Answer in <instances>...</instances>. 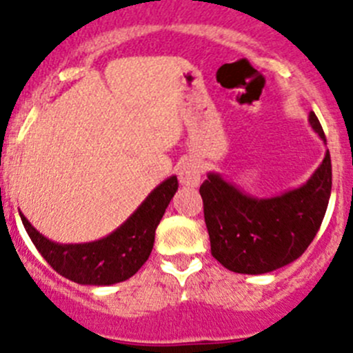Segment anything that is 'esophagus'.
Masks as SVG:
<instances>
[{
	"label": "esophagus",
	"instance_id": "obj_1",
	"mask_svg": "<svg viewBox=\"0 0 353 353\" xmlns=\"http://www.w3.org/2000/svg\"><path fill=\"white\" fill-rule=\"evenodd\" d=\"M200 165L196 160H184L181 161L179 167H177V177H179V183L183 186L188 188H196L200 184Z\"/></svg>",
	"mask_w": 353,
	"mask_h": 353
}]
</instances>
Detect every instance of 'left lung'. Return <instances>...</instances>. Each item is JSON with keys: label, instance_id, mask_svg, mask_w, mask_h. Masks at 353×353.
Returning <instances> with one entry per match:
<instances>
[{"label": "left lung", "instance_id": "8db88e82", "mask_svg": "<svg viewBox=\"0 0 353 353\" xmlns=\"http://www.w3.org/2000/svg\"><path fill=\"white\" fill-rule=\"evenodd\" d=\"M308 121L325 143L315 113ZM331 184L329 151L305 184L270 199L247 195L221 174L209 172L200 195L210 252L225 268L247 275H261L296 261L321 228Z\"/></svg>", "mask_w": 353, "mask_h": 353}]
</instances>
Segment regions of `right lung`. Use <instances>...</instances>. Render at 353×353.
Segmentation results:
<instances>
[{
  "instance_id": "1",
  "label": "right lung",
  "mask_w": 353,
  "mask_h": 353,
  "mask_svg": "<svg viewBox=\"0 0 353 353\" xmlns=\"http://www.w3.org/2000/svg\"><path fill=\"white\" fill-rule=\"evenodd\" d=\"M177 177L158 184L130 217L104 239L57 243L41 235L21 212L22 225L39 254L57 273L81 285H111L136 275L150 258L154 232L177 192Z\"/></svg>"
}]
</instances>
